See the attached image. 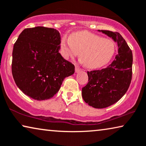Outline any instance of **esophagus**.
Listing matches in <instances>:
<instances>
[{"label":"esophagus","mask_w":146,"mask_h":146,"mask_svg":"<svg viewBox=\"0 0 146 146\" xmlns=\"http://www.w3.org/2000/svg\"><path fill=\"white\" fill-rule=\"evenodd\" d=\"M81 70H82L81 68H80V67L78 66H76V67H75V72H79L81 71Z\"/></svg>","instance_id":"34e87169"}]
</instances>
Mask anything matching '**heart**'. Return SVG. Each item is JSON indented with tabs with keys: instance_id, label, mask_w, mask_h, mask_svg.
Returning a JSON list of instances; mask_svg holds the SVG:
<instances>
[{
	"instance_id": "1",
	"label": "heart",
	"mask_w": 146,
	"mask_h": 146,
	"mask_svg": "<svg viewBox=\"0 0 146 146\" xmlns=\"http://www.w3.org/2000/svg\"><path fill=\"white\" fill-rule=\"evenodd\" d=\"M61 45L64 57L80 58L89 68H98L106 65L115 54V45L111 40L103 39L89 32L74 33L64 36Z\"/></svg>"
}]
</instances>
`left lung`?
<instances>
[{"label":"left lung","mask_w":146,"mask_h":146,"mask_svg":"<svg viewBox=\"0 0 146 146\" xmlns=\"http://www.w3.org/2000/svg\"><path fill=\"white\" fill-rule=\"evenodd\" d=\"M117 42L118 54L107 68L88 71V83L82 88V98L89 105L103 109L117 103L127 92L132 80V52L118 32L99 30Z\"/></svg>","instance_id":"obj_1"}]
</instances>
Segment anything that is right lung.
Instances as JSON below:
<instances>
[{"mask_svg":"<svg viewBox=\"0 0 146 146\" xmlns=\"http://www.w3.org/2000/svg\"><path fill=\"white\" fill-rule=\"evenodd\" d=\"M60 43L58 30L37 26L24 29L14 43L12 76L19 89L31 98H52L64 78L74 73V65L59 52Z\"/></svg>","mask_w":146,"mask_h":146,"instance_id":"1","label":"right lung"}]
</instances>
